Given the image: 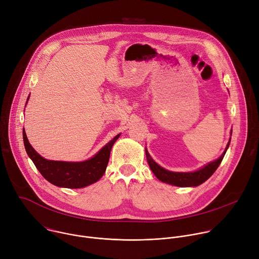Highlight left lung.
Masks as SVG:
<instances>
[{
    "label": "left lung",
    "mask_w": 259,
    "mask_h": 259,
    "mask_svg": "<svg viewBox=\"0 0 259 259\" xmlns=\"http://www.w3.org/2000/svg\"><path fill=\"white\" fill-rule=\"evenodd\" d=\"M231 135H232V131H231ZM230 142H231V139L228 142V145L226 147L225 152L218 159H216L213 162L208 163L207 165H205L202 168H200L196 171H193V172H173V171H169V170L161 167L153 160V158L151 157L149 152H147L146 147H145V155H146V160H147V163H149V165H150L151 170L153 171V173L156 175V177L159 180H161L162 182L168 183V184H172V186H175V187H179V188H193V187H198L203 182H205L215 172V170L220 165L221 161H223V159L229 149Z\"/></svg>",
    "instance_id": "left-lung-1"
}]
</instances>
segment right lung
I'll use <instances>...</instances> for the list:
<instances>
[{"label": "right lung", "instance_id": "add662e5", "mask_svg": "<svg viewBox=\"0 0 259 259\" xmlns=\"http://www.w3.org/2000/svg\"><path fill=\"white\" fill-rule=\"evenodd\" d=\"M29 96L27 97V100ZM22 134L25 151L36 169L50 183L56 187L66 189H81L98 181L105 172L112 147L121 135L120 133L115 136L97 154L86 161L64 162L43 158L30 145L24 129Z\"/></svg>", "mask_w": 259, "mask_h": 259}]
</instances>
